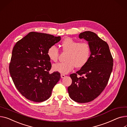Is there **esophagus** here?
<instances>
[{"mask_svg":"<svg viewBox=\"0 0 127 127\" xmlns=\"http://www.w3.org/2000/svg\"><path fill=\"white\" fill-rule=\"evenodd\" d=\"M61 77L62 79H63V78H64L65 77V75L64 74H61Z\"/></svg>","mask_w":127,"mask_h":127,"instance_id":"1","label":"esophagus"}]
</instances>
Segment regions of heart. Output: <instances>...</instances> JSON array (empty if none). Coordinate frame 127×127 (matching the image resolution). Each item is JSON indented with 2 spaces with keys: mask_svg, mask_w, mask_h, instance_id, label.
<instances>
[{
  "mask_svg": "<svg viewBox=\"0 0 127 127\" xmlns=\"http://www.w3.org/2000/svg\"><path fill=\"white\" fill-rule=\"evenodd\" d=\"M63 52L67 53L65 62L59 63L53 66V69L63 74H67L72 71L75 67L81 68L88 62L91 53V49L87 43H81L71 38L65 39L61 44ZM49 60L56 62L59 56V50L57 46H50L47 52Z\"/></svg>",
  "mask_w": 127,
  "mask_h": 127,
  "instance_id": "obj_1",
  "label": "heart"
}]
</instances>
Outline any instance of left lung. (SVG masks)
<instances>
[{"label": "left lung", "mask_w": 127, "mask_h": 127, "mask_svg": "<svg viewBox=\"0 0 127 127\" xmlns=\"http://www.w3.org/2000/svg\"><path fill=\"white\" fill-rule=\"evenodd\" d=\"M79 37L88 42L91 53L87 63L76 73L70 75L72 84L68 87V92L73 100L85 103L96 98L107 86L113 60L107 42L95 33L85 31L80 33ZM77 75L81 76L78 77Z\"/></svg>", "instance_id": "1"}]
</instances>
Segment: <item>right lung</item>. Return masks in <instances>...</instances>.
<instances>
[{
    "label": "right lung",
    "mask_w": 127,
    "mask_h": 127,
    "mask_svg": "<svg viewBox=\"0 0 127 127\" xmlns=\"http://www.w3.org/2000/svg\"><path fill=\"white\" fill-rule=\"evenodd\" d=\"M60 40V36L32 32L15 45L10 73L16 88L26 98L42 102L51 95L61 76L57 71L49 73L52 64L47 52Z\"/></svg>",
    "instance_id": "add662e5"
}]
</instances>
